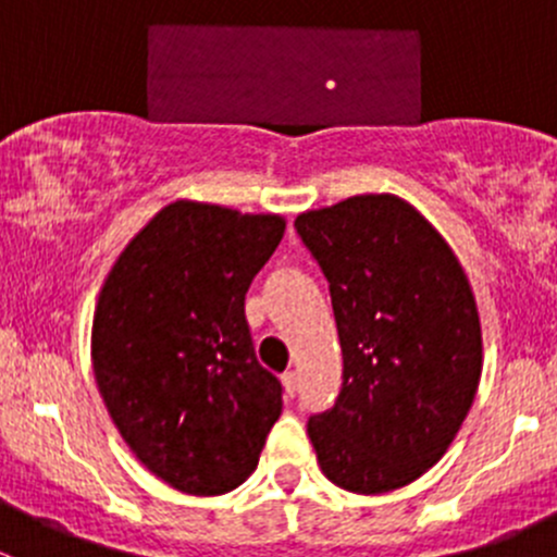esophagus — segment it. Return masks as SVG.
Returning a JSON list of instances; mask_svg holds the SVG:
<instances>
[{"label":"esophagus","mask_w":557,"mask_h":557,"mask_svg":"<svg viewBox=\"0 0 557 557\" xmlns=\"http://www.w3.org/2000/svg\"><path fill=\"white\" fill-rule=\"evenodd\" d=\"M283 387H285V396L294 398L299 393V374L296 372H285L283 374Z\"/></svg>","instance_id":"obj_1"}]
</instances>
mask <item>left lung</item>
Segmentation results:
<instances>
[{"label":"left lung","mask_w":557,"mask_h":557,"mask_svg":"<svg viewBox=\"0 0 557 557\" xmlns=\"http://www.w3.org/2000/svg\"><path fill=\"white\" fill-rule=\"evenodd\" d=\"M329 280L342 391L307 434L320 471L361 496L431 469L469 414L482 329L469 277L440 232L396 194H358L296 218Z\"/></svg>","instance_id":"8db88e82"}]
</instances>
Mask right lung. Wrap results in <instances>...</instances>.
Returning a JSON list of instances; mask_svg holds the SVG:
<instances>
[{
	"mask_svg": "<svg viewBox=\"0 0 557 557\" xmlns=\"http://www.w3.org/2000/svg\"><path fill=\"white\" fill-rule=\"evenodd\" d=\"M283 234L274 212L177 199L134 234L99 290V393L128 450L174 491L243 485L283 412L245 320L247 288Z\"/></svg>",
	"mask_w": 557,
	"mask_h": 557,
	"instance_id": "obj_1",
	"label": "right lung"
}]
</instances>
